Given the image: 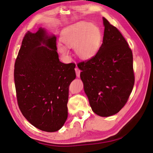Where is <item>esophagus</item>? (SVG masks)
Wrapping results in <instances>:
<instances>
[{
  "mask_svg": "<svg viewBox=\"0 0 153 153\" xmlns=\"http://www.w3.org/2000/svg\"><path fill=\"white\" fill-rule=\"evenodd\" d=\"M75 70H76V76L77 77H79V75H80V70L78 68H77V67H76V68L75 69Z\"/></svg>",
  "mask_w": 153,
  "mask_h": 153,
  "instance_id": "34e87169",
  "label": "esophagus"
}]
</instances>
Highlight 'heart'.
Wrapping results in <instances>:
<instances>
[{"label": "heart", "instance_id": "heart-1", "mask_svg": "<svg viewBox=\"0 0 153 153\" xmlns=\"http://www.w3.org/2000/svg\"><path fill=\"white\" fill-rule=\"evenodd\" d=\"M61 40L67 47L74 48L79 58L88 60L95 56L99 50L102 33L96 25L88 22H78L64 31ZM66 47L60 44L58 45V50L63 55L67 56L69 51Z\"/></svg>", "mask_w": 153, "mask_h": 153}]
</instances>
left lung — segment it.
<instances>
[{
    "mask_svg": "<svg viewBox=\"0 0 153 153\" xmlns=\"http://www.w3.org/2000/svg\"><path fill=\"white\" fill-rule=\"evenodd\" d=\"M102 20L105 31L99 51L77 67L92 111L109 117L123 107L132 91L133 55L120 31L105 17Z\"/></svg>",
    "mask_w": 153,
    "mask_h": 153,
    "instance_id": "obj_1",
    "label": "left lung"
}]
</instances>
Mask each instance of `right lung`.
<instances>
[{
  "label": "right lung",
  "instance_id": "1",
  "mask_svg": "<svg viewBox=\"0 0 153 153\" xmlns=\"http://www.w3.org/2000/svg\"><path fill=\"white\" fill-rule=\"evenodd\" d=\"M56 37L40 27L25 34L15 63L17 102L25 119L40 130L54 132L67 118L69 86L74 63L59 61Z\"/></svg>",
  "mask_w": 153,
  "mask_h": 153
}]
</instances>
